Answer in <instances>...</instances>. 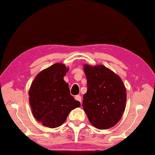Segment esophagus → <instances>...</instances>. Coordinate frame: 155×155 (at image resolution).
Returning <instances> with one entry per match:
<instances>
[{
  "instance_id": "obj_1",
  "label": "esophagus",
  "mask_w": 155,
  "mask_h": 155,
  "mask_svg": "<svg viewBox=\"0 0 155 155\" xmlns=\"http://www.w3.org/2000/svg\"><path fill=\"white\" fill-rule=\"evenodd\" d=\"M75 100L77 101H79L80 103H81V101H82V98H81V96L79 95H77L75 96Z\"/></svg>"
}]
</instances>
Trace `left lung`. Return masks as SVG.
<instances>
[{
  "instance_id": "obj_1",
  "label": "left lung",
  "mask_w": 155,
  "mask_h": 155,
  "mask_svg": "<svg viewBox=\"0 0 155 155\" xmlns=\"http://www.w3.org/2000/svg\"><path fill=\"white\" fill-rule=\"evenodd\" d=\"M87 91L83 95V110L98 129H107L121 119L126 108L127 89L122 80L103 65H83Z\"/></svg>"
}]
</instances>
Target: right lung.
<instances>
[{
  "label": "right lung",
  "instance_id": "add662e5",
  "mask_svg": "<svg viewBox=\"0 0 155 155\" xmlns=\"http://www.w3.org/2000/svg\"><path fill=\"white\" fill-rule=\"evenodd\" d=\"M69 68L57 63L39 72L28 91L33 117L46 127H59L70 111L81 106L70 95L68 84L64 80Z\"/></svg>",
  "mask_w": 155,
  "mask_h": 155
}]
</instances>
